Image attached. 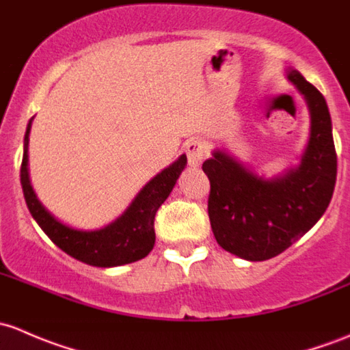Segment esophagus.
Returning <instances> with one entry per match:
<instances>
[{
  "instance_id": "1",
  "label": "esophagus",
  "mask_w": 350,
  "mask_h": 350,
  "mask_svg": "<svg viewBox=\"0 0 350 350\" xmlns=\"http://www.w3.org/2000/svg\"><path fill=\"white\" fill-rule=\"evenodd\" d=\"M183 151H185L187 158H189L190 167H199L202 160L205 158V153H207V150H205V143L199 138L189 139V142L185 143V146H183Z\"/></svg>"
}]
</instances>
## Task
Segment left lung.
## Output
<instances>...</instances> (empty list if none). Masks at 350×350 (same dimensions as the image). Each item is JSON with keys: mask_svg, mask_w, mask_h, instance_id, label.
<instances>
[{"mask_svg": "<svg viewBox=\"0 0 350 350\" xmlns=\"http://www.w3.org/2000/svg\"><path fill=\"white\" fill-rule=\"evenodd\" d=\"M286 77L304 94L312 122L300 165L265 178L221 150L202 165L211 182L208 219L215 241L247 261L275 258L308 232L336 187L337 154L325 97L295 68H288Z\"/></svg>", "mask_w": 350, "mask_h": 350, "instance_id": "obj_1", "label": "left lung"}]
</instances>
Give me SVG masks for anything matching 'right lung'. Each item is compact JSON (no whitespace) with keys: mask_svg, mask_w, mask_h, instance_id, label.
Instances as JSON below:
<instances>
[{"mask_svg":"<svg viewBox=\"0 0 350 350\" xmlns=\"http://www.w3.org/2000/svg\"><path fill=\"white\" fill-rule=\"evenodd\" d=\"M31 121L33 118L28 122L25 133L20 180L28 211L43 232L68 256L97 268L122 266L148 256L154 246V214L170 196L176 178L185 168V154H180L178 160H175L170 167L154 175L116 221L94 230L74 229L53 217L33 192L28 175V142H30L28 136H30Z\"/></svg>","mask_w":350,"mask_h":350,"instance_id":"obj_1","label":"right lung"}]
</instances>
